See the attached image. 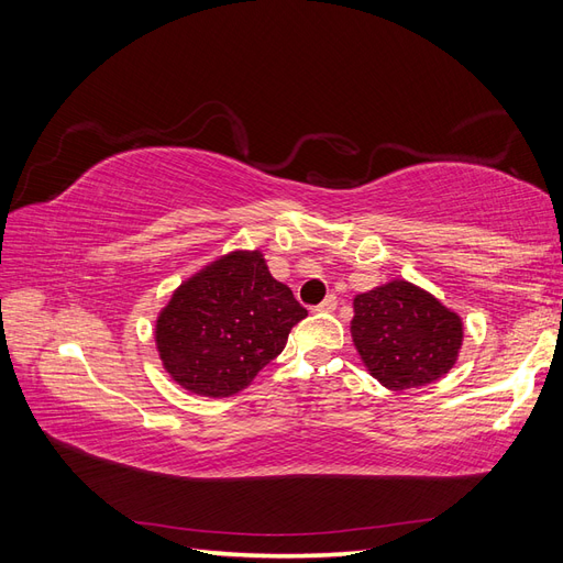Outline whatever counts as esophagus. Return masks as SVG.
Masks as SVG:
<instances>
[{
    "mask_svg": "<svg viewBox=\"0 0 563 563\" xmlns=\"http://www.w3.org/2000/svg\"><path fill=\"white\" fill-rule=\"evenodd\" d=\"M338 308V298L331 294V296H327V298H323L319 305H317V312H333Z\"/></svg>",
    "mask_w": 563,
    "mask_h": 563,
    "instance_id": "34e87169",
    "label": "esophagus"
}]
</instances>
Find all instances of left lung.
<instances>
[{
  "label": "left lung",
  "mask_w": 563,
  "mask_h": 563,
  "mask_svg": "<svg viewBox=\"0 0 563 563\" xmlns=\"http://www.w3.org/2000/svg\"><path fill=\"white\" fill-rule=\"evenodd\" d=\"M350 331L371 376L395 391L446 376L463 345V319L404 279L356 296Z\"/></svg>",
  "instance_id": "1"
}]
</instances>
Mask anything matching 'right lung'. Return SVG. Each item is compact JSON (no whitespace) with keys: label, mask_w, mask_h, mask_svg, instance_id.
<instances>
[{"label":"right lung","mask_w":563,"mask_h":563,"mask_svg":"<svg viewBox=\"0 0 563 563\" xmlns=\"http://www.w3.org/2000/svg\"><path fill=\"white\" fill-rule=\"evenodd\" d=\"M305 317L261 251H232L183 282L159 312V360L187 391L230 397L275 360Z\"/></svg>","instance_id":"1"}]
</instances>
